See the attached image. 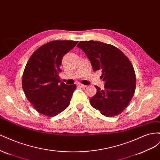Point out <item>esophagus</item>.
Here are the masks:
<instances>
[{"mask_svg":"<svg viewBox=\"0 0 160 160\" xmlns=\"http://www.w3.org/2000/svg\"><path fill=\"white\" fill-rule=\"evenodd\" d=\"M77 86L80 87V88H85L86 87H87V85H83V84H81V83H77Z\"/></svg>","mask_w":160,"mask_h":160,"instance_id":"1","label":"esophagus"}]
</instances>
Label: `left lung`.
Returning a JSON list of instances; mask_svg holds the SVG:
<instances>
[{
    "label": "left lung",
    "mask_w": 160,
    "mask_h": 160,
    "mask_svg": "<svg viewBox=\"0 0 160 160\" xmlns=\"http://www.w3.org/2000/svg\"><path fill=\"white\" fill-rule=\"evenodd\" d=\"M77 47L89 59L94 71H100L105 89L95 85L97 93L89 100L92 107L108 118L120 114L127 108L135 90V71L123 52L112 45L82 41Z\"/></svg>",
    "instance_id": "1"
}]
</instances>
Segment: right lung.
I'll return each mask as SVG.
<instances>
[{
	"label": "right lung",
	"mask_w": 160,
	"mask_h": 160,
	"mask_svg": "<svg viewBox=\"0 0 160 160\" xmlns=\"http://www.w3.org/2000/svg\"><path fill=\"white\" fill-rule=\"evenodd\" d=\"M78 41H52L32 53L23 72L22 86L27 99L38 113L53 117L69 105L76 85L61 82L62 58Z\"/></svg>",
	"instance_id": "add662e5"
}]
</instances>
